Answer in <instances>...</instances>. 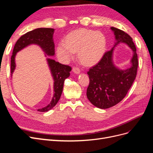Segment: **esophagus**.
<instances>
[{"mask_svg":"<svg viewBox=\"0 0 153 153\" xmlns=\"http://www.w3.org/2000/svg\"><path fill=\"white\" fill-rule=\"evenodd\" d=\"M73 71L75 73H76V74H79L80 72V69L78 68V67H76V66H74L73 68Z\"/></svg>","mask_w":153,"mask_h":153,"instance_id":"1","label":"esophagus"}]
</instances>
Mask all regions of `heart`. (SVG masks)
I'll return each instance as SVG.
<instances>
[{
    "label": "heart",
    "instance_id": "obj_1",
    "mask_svg": "<svg viewBox=\"0 0 153 153\" xmlns=\"http://www.w3.org/2000/svg\"><path fill=\"white\" fill-rule=\"evenodd\" d=\"M106 38L100 32L80 29L69 33L57 47L60 61L66 62L78 52V59L85 66H92L102 57L106 48Z\"/></svg>",
    "mask_w": 153,
    "mask_h": 153
}]
</instances>
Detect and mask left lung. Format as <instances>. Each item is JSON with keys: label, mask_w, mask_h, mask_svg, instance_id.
<instances>
[{"label": "left lung", "mask_w": 153, "mask_h": 153, "mask_svg": "<svg viewBox=\"0 0 153 153\" xmlns=\"http://www.w3.org/2000/svg\"><path fill=\"white\" fill-rule=\"evenodd\" d=\"M111 29L116 39L114 47L87 72L89 85L87 97L92 105L101 109L112 107L124 99L135 79L138 65L137 49L130 36L115 27ZM120 42L128 44L134 52L132 66L126 71L119 70L112 62L114 47Z\"/></svg>", "instance_id": "obj_1"}]
</instances>
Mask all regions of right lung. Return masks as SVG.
I'll return each mask as SVG.
<instances>
[{
    "instance_id": "add662e5",
    "label": "right lung",
    "mask_w": 153,
    "mask_h": 153,
    "mask_svg": "<svg viewBox=\"0 0 153 153\" xmlns=\"http://www.w3.org/2000/svg\"><path fill=\"white\" fill-rule=\"evenodd\" d=\"M54 29L51 28H38L27 32L18 39L14 47L11 58V73L15 69V55L18 52L31 44L39 45L47 55L53 56L55 54V45L53 40ZM48 66L54 80V94L50 104L44 108L38 109L39 112H47L56 105L62 92L64 82L69 76L71 68L64 65L53 59H47Z\"/></svg>"
}]
</instances>
